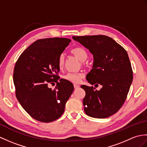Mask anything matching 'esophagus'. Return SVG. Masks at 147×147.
<instances>
[{"label": "esophagus", "instance_id": "obj_1", "mask_svg": "<svg viewBox=\"0 0 147 147\" xmlns=\"http://www.w3.org/2000/svg\"><path fill=\"white\" fill-rule=\"evenodd\" d=\"M74 89H78V88H80V85H78V84H74Z\"/></svg>", "mask_w": 147, "mask_h": 147}]
</instances>
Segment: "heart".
Here are the masks:
<instances>
[{
	"label": "heart",
	"mask_w": 147,
	"mask_h": 147,
	"mask_svg": "<svg viewBox=\"0 0 147 147\" xmlns=\"http://www.w3.org/2000/svg\"><path fill=\"white\" fill-rule=\"evenodd\" d=\"M71 53L80 61H81L82 65L84 66H85L84 61L88 57V54L86 50L81 47H76L71 49ZM64 61H65L64 55L63 54H60L57 59V65L59 69L63 67ZM83 78V74L82 73H68L66 75H64L63 77L64 80L73 83H79Z\"/></svg>",
	"instance_id": "heart-1"
}]
</instances>
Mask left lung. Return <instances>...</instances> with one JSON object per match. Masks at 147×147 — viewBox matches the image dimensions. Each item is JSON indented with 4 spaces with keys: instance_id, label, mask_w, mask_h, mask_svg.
Returning a JSON list of instances; mask_svg holds the SVG:
<instances>
[{
    "instance_id": "1",
    "label": "left lung",
    "mask_w": 147,
    "mask_h": 147,
    "mask_svg": "<svg viewBox=\"0 0 147 147\" xmlns=\"http://www.w3.org/2000/svg\"><path fill=\"white\" fill-rule=\"evenodd\" d=\"M93 55V65L86 80L100 90L82 85L86 92L83 104L87 115L105 118L122 107L133 81V71L126 50L111 37L103 35L73 36Z\"/></svg>"
}]
</instances>
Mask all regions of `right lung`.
<instances>
[{"instance_id":"obj_1","label":"right lung","mask_w":147,"mask_h":147,"mask_svg":"<svg viewBox=\"0 0 147 147\" xmlns=\"http://www.w3.org/2000/svg\"><path fill=\"white\" fill-rule=\"evenodd\" d=\"M67 38L37 40L20 54L13 69L16 96L20 105L35 120L49 123L61 117L74 91L73 84L61 79L57 59L69 45ZM57 83L53 90L47 86Z\"/></svg>"}]
</instances>
